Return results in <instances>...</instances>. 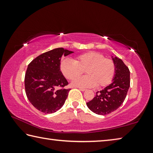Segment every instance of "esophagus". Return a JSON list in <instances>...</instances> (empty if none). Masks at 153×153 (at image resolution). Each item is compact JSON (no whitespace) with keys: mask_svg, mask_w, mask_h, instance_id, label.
Wrapping results in <instances>:
<instances>
[{"mask_svg":"<svg viewBox=\"0 0 153 153\" xmlns=\"http://www.w3.org/2000/svg\"><path fill=\"white\" fill-rule=\"evenodd\" d=\"M80 90H81V91H83V92H84V91H85V90H86V89H85V88H79Z\"/></svg>","mask_w":153,"mask_h":153,"instance_id":"esophagus-1","label":"esophagus"}]
</instances>
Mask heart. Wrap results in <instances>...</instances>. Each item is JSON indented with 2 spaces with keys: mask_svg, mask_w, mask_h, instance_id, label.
Here are the masks:
<instances>
[{
  "mask_svg": "<svg viewBox=\"0 0 153 153\" xmlns=\"http://www.w3.org/2000/svg\"><path fill=\"white\" fill-rule=\"evenodd\" d=\"M60 70L67 79L71 81L75 79L72 83L74 86L92 88L97 85L102 88L108 86L113 81L115 65L113 60L105 58L102 54L89 51L76 56L74 60L68 58L63 59L60 63ZM84 71L87 72V76L78 79Z\"/></svg>",
  "mask_w": 153,
  "mask_h": 153,
  "instance_id": "heart-1",
  "label": "heart"
}]
</instances>
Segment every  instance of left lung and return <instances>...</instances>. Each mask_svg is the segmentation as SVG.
I'll list each match as a JSON object with an SVG mask.
<instances>
[{
  "label": "left lung",
  "mask_w": 153,
  "mask_h": 153,
  "mask_svg": "<svg viewBox=\"0 0 153 153\" xmlns=\"http://www.w3.org/2000/svg\"><path fill=\"white\" fill-rule=\"evenodd\" d=\"M115 74L111 84L97 92L95 97L86 103L88 107L98 115H107L120 107L130 86V72L121 59L115 57Z\"/></svg>",
  "instance_id": "obj_1"
}]
</instances>
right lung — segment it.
I'll return each mask as SVG.
<instances>
[{
    "label": "right lung",
    "mask_w": 153,
    "mask_h": 153,
    "mask_svg": "<svg viewBox=\"0 0 153 153\" xmlns=\"http://www.w3.org/2000/svg\"><path fill=\"white\" fill-rule=\"evenodd\" d=\"M74 52L57 48L42 54L28 65L25 75L26 96L33 107L53 113L63 107L70 88L60 70L61 56Z\"/></svg>",
    "instance_id": "right-lung-1"
}]
</instances>
